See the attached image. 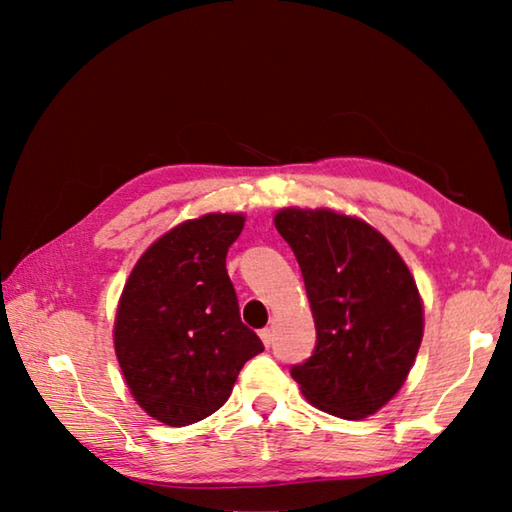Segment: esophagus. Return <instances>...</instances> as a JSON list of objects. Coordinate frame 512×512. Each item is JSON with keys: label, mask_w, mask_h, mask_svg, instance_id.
Segmentation results:
<instances>
[{"label": "esophagus", "mask_w": 512, "mask_h": 512, "mask_svg": "<svg viewBox=\"0 0 512 512\" xmlns=\"http://www.w3.org/2000/svg\"><path fill=\"white\" fill-rule=\"evenodd\" d=\"M259 339L264 341L266 348H271V343H273V329H271V327H264L262 332H259Z\"/></svg>", "instance_id": "esophagus-1"}]
</instances>
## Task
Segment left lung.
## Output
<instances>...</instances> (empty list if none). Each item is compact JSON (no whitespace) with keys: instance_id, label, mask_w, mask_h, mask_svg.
<instances>
[{"instance_id":"8db88e82","label":"left lung","mask_w":512,"mask_h":512,"mask_svg":"<svg viewBox=\"0 0 512 512\" xmlns=\"http://www.w3.org/2000/svg\"><path fill=\"white\" fill-rule=\"evenodd\" d=\"M275 228L298 259L316 323V348L291 377L318 409L368 418L400 391L420 350L413 275L375 228L352 216L287 207Z\"/></svg>"}]
</instances>
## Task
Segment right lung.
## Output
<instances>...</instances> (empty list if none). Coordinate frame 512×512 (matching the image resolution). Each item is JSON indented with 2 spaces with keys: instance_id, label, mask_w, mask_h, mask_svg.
Here are the masks:
<instances>
[{
  "instance_id": "obj_1",
  "label": "right lung",
  "mask_w": 512,
  "mask_h": 512,
  "mask_svg": "<svg viewBox=\"0 0 512 512\" xmlns=\"http://www.w3.org/2000/svg\"><path fill=\"white\" fill-rule=\"evenodd\" d=\"M241 214H205L169 230L128 277L115 320V352L137 404L169 427L221 409L239 370L264 350L241 323L225 255Z\"/></svg>"
}]
</instances>
